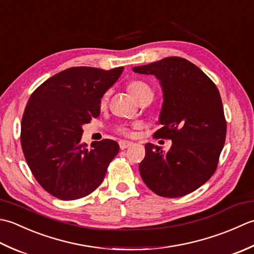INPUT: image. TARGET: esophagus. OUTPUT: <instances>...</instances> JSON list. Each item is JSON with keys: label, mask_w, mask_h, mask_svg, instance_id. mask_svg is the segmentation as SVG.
Returning <instances> with one entry per match:
<instances>
[{"label": "esophagus", "mask_w": 254, "mask_h": 254, "mask_svg": "<svg viewBox=\"0 0 254 254\" xmlns=\"http://www.w3.org/2000/svg\"><path fill=\"white\" fill-rule=\"evenodd\" d=\"M131 146H132V143L130 141H120V148L122 150H125Z\"/></svg>", "instance_id": "34e87169"}]
</instances>
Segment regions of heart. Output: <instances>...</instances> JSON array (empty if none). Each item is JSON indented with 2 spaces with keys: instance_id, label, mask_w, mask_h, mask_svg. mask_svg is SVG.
I'll return each instance as SVG.
<instances>
[{
  "instance_id": "1",
  "label": "heart",
  "mask_w": 254,
  "mask_h": 254,
  "mask_svg": "<svg viewBox=\"0 0 254 254\" xmlns=\"http://www.w3.org/2000/svg\"><path fill=\"white\" fill-rule=\"evenodd\" d=\"M127 90L129 91L131 96L137 102L146 96H153L152 89L147 83H144L143 81L134 80V81L129 82V83L127 84ZM106 101H107V93H105V94L103 95L101 98V102H100L101 106H104L106 104ZM117 132L125 134V136H129V134H130V130H129V128H127L125 126H118Z\"/></svg>"
}]
</instances>
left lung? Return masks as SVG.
Instances as JSON below:
<instances>
[{"label":"left lung","instance_id":"1","mask_svg":"<svg viewBox=\"0 0 254 254\" xmlns=\"http://www.w3.org/2000/svg\"><path fill=\"white\" fill-rule=\"evenodd\" d=\"M132 70L159 79L164 98L159 120L162 127L154 136L172 140L168 152L147 143L139 172L153 193L182 197L205 184L218 165L227 132L219 91L198 66L180 57Z\"/></svg>","mask_w":254,"mask_h":254}]
</instances>
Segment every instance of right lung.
<instances>
[{
  "label": "right lung",
  "instance_id": "right-lung-1",
  "mask_svg": "<svg viewBox=\"0 0 254 254\" xmlns=\"http://www.w3.org/2000/svg\"><path fill=\"white\" fill-rule=\"evenodd\" d=\"M124 68L73 66L40 84L30 95L20 126L24 157L41 188L62 200L85 197L98 188L120 151L111 139L81 142L82 126L97 118L103 94Z\"/></svg>",
  "mask_w": 254,
  "mask_h": 254
}]
</instances>
